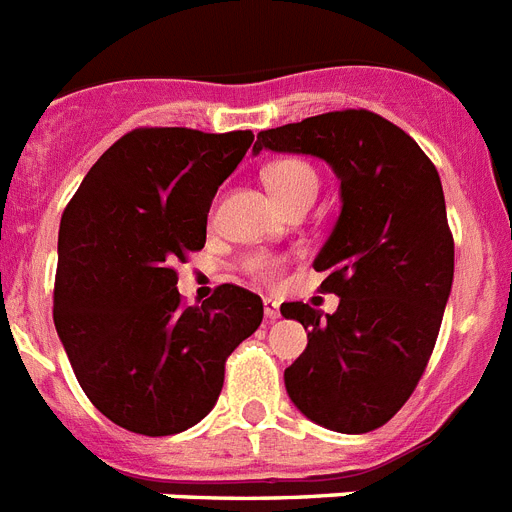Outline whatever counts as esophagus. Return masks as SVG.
Segmentation results:
<instances>
[{
	"mask_svg": "<svg viewBox=\"0 0 512 512\" xmlns=\"http://www.w3.org/2000/svg\"><path fill=\"white\" fill-rule=\"evenodd\" d=\"M264 316H266V321H277L279 318V305L274 303L272 298L264 300Z\"/></svg>",
	"mask_w": 512,
	"mask_h": 512,
	"instance_id": "esophagus-1",
	"label": "esophagus"
}]
</instances>
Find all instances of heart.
<instances>
[{"instance_id":"heart-1","label":"heart","mask_w":512,"mask_h":512,"mask_svg":"<svg viewBox=\"0 0 512 512\" xmlns=\"http://www.w3.org/2000/svg\"><path fill=\"white\" fill-rule=\"evenodd\" d=\"M264 181L285 209L305 199V196H316L318 191L316 170L310 168L305 160H298V157H282V160H274V163L266 165ZM246 269L253 277L272 279L277 277L279 264L272 256H251L246 261Z\"/></svg>"}]
</instances>
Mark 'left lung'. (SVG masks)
Wrapping results in <instances>:
<instances>
[{
	"mask_svg": "<svg viewBox=\"0 0 512 512\" xmlns=\"http://www.w3.org/2000/svg\"><path fill=\"white\" fill-rule=\"evenodd\" d=\"M321 157L342 181V212L313 261L336 313L285 303L308 331L285 370L292 404L316 425L360 435L386 425L417 388L453 285L443 183L406 131L365 108L259 131L253 152Z\"/></svg>",
	"mask_w": 512,
	"mask_h": 512,
	"instance_id": "obj_1",
	"label": "left lung"
}]
</instances>
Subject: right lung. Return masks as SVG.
Masks as SVG:
<instances>
[{
    "label": "right lung",
    "mask_w": 512,
    "mask_h": 512,
    "mask_svg": "<svg viewBox=\"0 0 512 512\" xmlns=\"http://www.w3.org/2000/svg\"><path fill=\"white\" fill-rule=\"evenodd\" d=\"M251 142V131L134 129L61 214L56 334L87 399L124 430L160 438L202 422L225 360L261 326L264 303L243 287L220 285L202 308L176 290V264L204 248L214 194Z\"/></svg>",
    "instance_id": "right-lung-1"
}]
</instances>
